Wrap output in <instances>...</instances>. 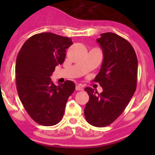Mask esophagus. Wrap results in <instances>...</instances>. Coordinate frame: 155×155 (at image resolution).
<instances>
[{
	"mask_svg": "<svg viewBox=\"0 0 155 155\" xmlns=\"http://www.w3.org/2000/svg\"><path fill=\"white\" fill-rule=\"evenodd\" d=\"M75 90H76V91H82L83 87L80 84L76 85V86H75Z\"/></svg>",
	"mask_w": 155,
	"mask_h": 155,
	"instance_id": "obj_1",
	"label": "esophagus"
}]
</instances>
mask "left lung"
Returning <instances> with one entry per match:
<instances>
[{"label": "left lung", "mask_w": 155, "mask_h": 155, "mask_svg": "<svg viewBox=\"0 0 155 155\" xmlns=\"http://www.w3.org/2000/svg\"><path fill=\"white\" fill-rule=\"evenodd\" d=\"M103 51L101 71L94 79L103 88L99 94L85 87L89 96L84 116L90 125L104 127L123 113L137 87V58L127 40L114 33H104L97 39Z\"/></svg>", "instance_id": "8db88e82"}]
</instances>
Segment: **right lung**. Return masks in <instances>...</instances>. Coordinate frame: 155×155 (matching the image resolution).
<instances>
[{
  "instance_id": "obj_1",
  "label": "right lung",
  "mask_w": 155,
  "mask_h": 155,
  "mask_svg": "<svg viewBox=\"0 0 155 155\" xmlns=\"http://www.w3.org/2000/svg\"><path fill=\"white\" fill-rule=\"evenodd\" d=\"M70 38L52 33L33 35L25 41L16 60L17 90L24 108L35 122L45 126L58 124L68 97L75 91L74 82L55 85L51 75L66 57Z\"/></svg>"
}]
</instances>
